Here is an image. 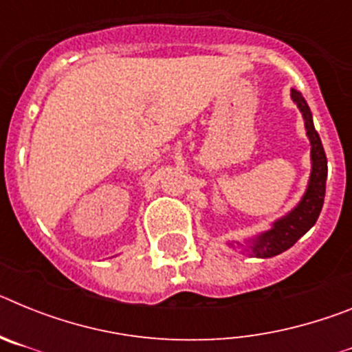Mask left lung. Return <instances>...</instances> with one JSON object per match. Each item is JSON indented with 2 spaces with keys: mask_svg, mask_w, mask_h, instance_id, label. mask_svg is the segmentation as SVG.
I'll list each match as a JSON object with an SVG mask.
<instances>
[{
  "mask_svg": "<svg viewBox=\"0 0 352 352\" xmlns=\"http://www.w3.org/2000/svg\"><path fill=\"white\" fill-rule=\"evenodd\" d=\"M291 98L303 114L305 129H307V135H309L310 146H312V149H310L312 170H310L307 192L303 194L298 206L289 211L285 217L275 220L270 231L263 232V234L250 239L248 243H245V252H248L254 257H261V259L278 256L296 243L298 239L317 222L319 213L322 210V203H324L326 178H328V160H326L324 148H322L321 138L314 126L309 104L305 102L301 93L296 89H291ZM236 245L243 247V243H238V241H236Z\"/></svg>",
  "mask_w": 352,
  "mask_h": 352,
  "instance_id": "left-lung-1",
  "label": "left lung"
}]
</instances>
